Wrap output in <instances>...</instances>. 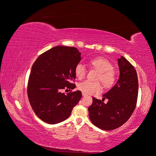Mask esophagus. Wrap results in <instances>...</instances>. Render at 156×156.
I'll return each instance as SVG.
<instances>
[{
    "label": "esophagus",
    "instance_id": "34e87169",
    "mask_svg": "<svg viewBox=\"0 0 156 156\" xmlns=\"http://www.w3.org/2000/svg\"><path fill=\"white\" fill-rule=\"evenodd\" d=\"M82 95H83V96H84V97H85V96H87V94H84V93H82Z\"/></svg>",
    "mask_w": 156,
    "mask_h": 156
}]
</instances>
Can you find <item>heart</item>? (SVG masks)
Returning a JSON list of instances; mask_svg holds the SVG:
<instances>
[{
    "mask_svg": "<svg viewBox=\"0 0 156 156\" xmlns=\"http://www.w3.org/2000/svg\"><path fill=\"white\" fill-rule=\"evenodd\" d=\"M90 64L99 72L96 80L101 81L103 86L107 88L111 87L115 82L116 75L113 70V66L109 61L104 58H96L90 60ZM75 73L77 79L80 80L84 79L87 73L85 66L82 63L77 64L75 68ZM78 88L86 94H99L102 91V86L100 81H84L78 84Z\"/></svg>",
    "mask_w": 156,
    "mask_h": 156,
    "instance_id": "obj_1",
    "label": "heart"
}]
</instances>
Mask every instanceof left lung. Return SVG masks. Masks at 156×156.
<instances>
[{
	"instance_id": "obj_1",
	"label": "left lung",
	"mask_w": 156,
	"mask_h": 156,
	"mask_svg": "<svg viewBox=\"0 0 156 156\" xmlns=\"http://www.w3.org/2000/svg\"><path fill=\"white\" fill-rule=\"evenodd\" d=\"M120 77L115 85L103 96L102 101L93 98L88 108L92 123L103 130L110 131L128 120L137 101L139 82L136 72L124 56L118 60ZM107 98V104L103 102Z\"/></svg>"
}]
</instances>
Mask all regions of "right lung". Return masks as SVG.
Masks as SVG:
<instances>
[{"label": "right lung", "instance_id": "add662e5", "mask_svg": "<svg viewBox=\"0 0 156 156\" xmlns=\"http://www.w3.org/2000/svg\"><path fill=\"white\" fill-rule=\"evenodd\" d=\"M81 53L73 47L56 46L40 55L32 66L27 87L30 104L36 116L46 123L58 124L66 120L82 97L73 89L75 68Z\"/></svg>", "mask_w": 156, "mask_h": 156}]
</instances>
